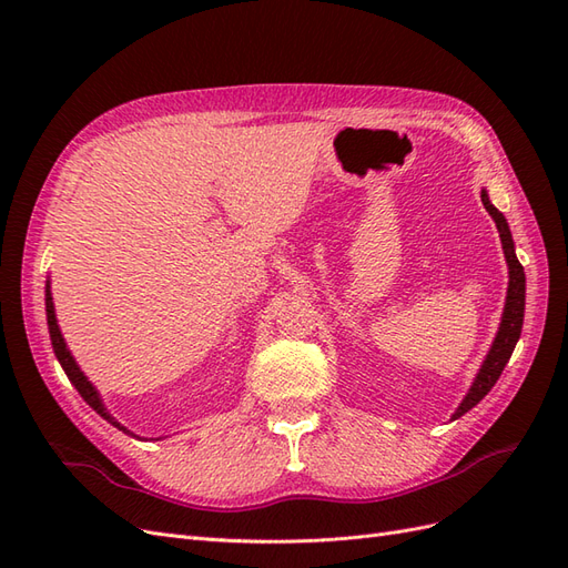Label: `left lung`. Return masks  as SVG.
Wrapping results in <instances>:
<instances>
[{"mask_svg":"<svg viewBox=\"0 0 568 568\" xmlns=\"http://www.w3.org/2000/svg\"><path fill=\"white\" fill-rule=\"evenodd\" d=\"M480 201H484L486 211L493 215L497 232H500L503 239V248H505V257H507V265H509V288H507V303H505V313H503V324H500V332L495 336L493 348L486 357L484 367H480L478 376L474 386L469 388L467 398L462 400V405L457 407L455 417H462L464 412H469L476 403H480L488 395V390L495 386V382L500 379V374L505 369V365L509 363V357L514 353V346H517V341L521 336V326H524V305H526V274H524V265L519 263L517 253H514V242H511V232L505 215L495 209L490 203L486 189L480 192Z\"/></svg>","mask_w":568,"mask_h":568,"instance_id":"8db88e82","label":"left lung"}]
</instances>
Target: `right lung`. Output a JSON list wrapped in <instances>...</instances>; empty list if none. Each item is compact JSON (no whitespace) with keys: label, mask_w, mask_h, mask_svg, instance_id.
I'll list each match as a JSON object with an SVG mask.
<instances>
[{"label":"right lung","mask_w":568,"mask_h":568,"mask_svg":"<svg viewBox=\"0 0 568 568\" xmlns=\"http://www.w3.org/2000/svg\"><path fill=\"white\" fill-rule=\"evenodd\" d=\"M44 303H47V324H49L51 346H54V353H57V357H59V363H61L63 372L68 374V379L73 382V386L78 388V393L82 395L84 403H88L92 409H97V415H101V417H104L106 422H111L113 426L123 428V426H120V424L109 415L106 407L101 405V400H99V393H97V390H94V386L88 382V376H84V374L80 372V367L75 365V359H73L71 351L65 348L63 336H61V332H59V324H57V315H54V303H51V294H49V282H47V298H44ZM123 432H125V428H123Z\"/></svg>","instance_id":"right-lung-1"}]
</instances>
